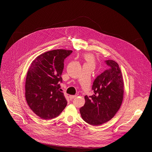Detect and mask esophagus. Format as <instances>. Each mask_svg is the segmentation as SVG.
<instances>
[{
	"label": "esophagus",
	"mask_w": 152,
	"mask_h": 152,
	"mask_svg": "<svg viewBox=\"0 0 152 152\" xmlns=\"http://www.w3.org/2000/svg\"><path fill=\"white\" fill-rule=\"evenodd\" d=\"M69 97L70 100H72V99H73L74 98L76 97V95H70L69 96Z\"/></svg>",
	"instance_id": "esophagus-1"
}]
</instances>
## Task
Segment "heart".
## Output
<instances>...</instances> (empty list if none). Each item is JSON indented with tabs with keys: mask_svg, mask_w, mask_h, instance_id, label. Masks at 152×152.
I'll return each instance as SVG.
<instances>
[{
	"mask_svg": "<svg viewBox=\"0 0 152 152\" xmlns=\"http://www.w3.org/2000/svg\"><path fill=\"white\" fill-rule=\"evenodd\" d=\"M84 58L85 60L87 61V63H94V57L92 55V54H89V53H87L84 56Z\"/></svg>",
	"mask_w": 152,
	"mask_h": 152,
	"instance_id": "obj_1",
	"label": "heart"
}]
</instances>
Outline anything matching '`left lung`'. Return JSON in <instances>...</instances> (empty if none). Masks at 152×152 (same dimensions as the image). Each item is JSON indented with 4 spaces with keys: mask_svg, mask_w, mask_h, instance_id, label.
I'll return each instance as SVG.
<instances>
[{
    "mask_svg": "<svg viewBox=\"0 0 152 152\" xmlns=\"http://www.w3.org/2000/svg\"><path fill=\"white\" fill-rule=\"evenodd\" d=\"M110 68L98 76L93 83L92 96L84 97L85 104L79 109L83 120L99 126L112 119L120 108L124 97L123 77L118 64L106 60Z\"/></svg>",
    "mask_w": 152,
    "mask_h": 152,
    "instance_id": "8db88e82",
    "label": "left lung"
}]
</instances>
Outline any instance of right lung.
Returning a JSON list of instances; mask_svg holds the SVG:
<instances>
[{"label": "right lung", "instance_id": "right-lung-1", "mask_svg": "<svg viewBox=\"0 0 152 152\" xmlns=\"http://www.w3.org/2000/svg\"><path fill=\"white\" fill-rule=\"evenodd\" d=\"M72 50L57 49L42 53L31 63L25 83V97L32 111L43 119L58 116L67 105L60 82L64 60Z\"/></svg>", "mask_w": 152, "mask_h": 152}]
</instances>
